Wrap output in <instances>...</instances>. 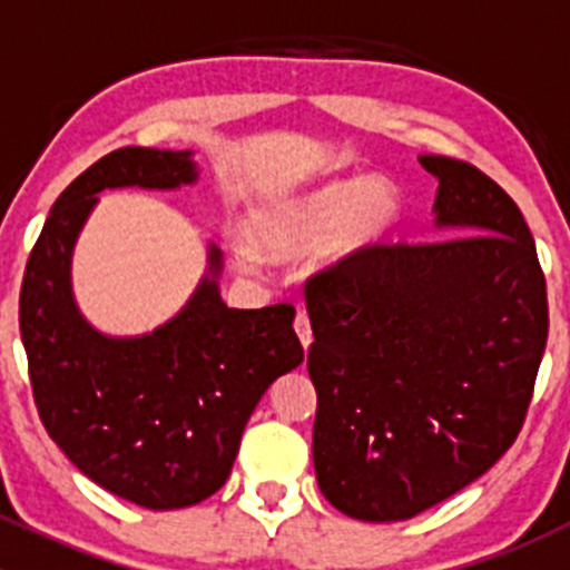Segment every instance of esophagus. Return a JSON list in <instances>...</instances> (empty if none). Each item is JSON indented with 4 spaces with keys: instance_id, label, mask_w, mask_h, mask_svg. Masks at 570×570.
Here are the masks:
<instances>
[{
    "instance_id": "obj_1",
    "label": "esophagus",
    "mask_w": 570,
    "mask_h": 570,
    "mask_svg": "<svg viewBox=\"0 0 570 570\" xmlns=\"http://www.w3.org/2000/svg\"><path fill=\"white\" fill-rule=\"evenodd\" d=\"M295 331H297V336H301V342H303V347L308 350V344H312V322H308V314L303 312V308H297V314H295Z\"/></svg>"
}]
</instances>
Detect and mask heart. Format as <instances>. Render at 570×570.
I'll return each mask as SVG.
<instances>
[{"instance_id":"b5f03b06","label":"heart","mask_w":570,"mask_h":570,"mask_svg":"<svg viewBox=\"0 0 570 570\" xmlns=\"http://www.w3.org/2000/svg\"><path fill=\"white\" fill-rule=\"evenodd\" d=\"M400 193L383 178H342L253 220V239L278 258L303 256L322 248L327 258H342L383 243L400 223ZM239 267L256 269L250 245H234Z\"/></svg>"}]
</instances>
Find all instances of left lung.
Listing matches in <instances>:
<instances>
[{"mask_svg":"<svg viewBox=\"0 0 570 570\" xmlns=\"http://www.w3.org/2000/svg\"><path fill=\"white\" fill-rule=\"evenodd\" d=\"M458 237L377 243L308 275L320 491L358 521H405L485 474L530 411L546 278L515 200L471 163L419 157Z\"/></svg>","mask_w":570,"mask_h":570,"instance_id":"obj_1","label":"left lung"}]
</instances>
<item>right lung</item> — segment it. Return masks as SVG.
<instances>
[{
	"label": "right lung",
	"instance_id": "obj_1",
	"mask_svg": "<svg viewBox=\"0 0 570 570\" xmlns=\"http://www.w3.org/2000/svg\"><path fill=\"white\" fill-rule=\"evenodd\" d=\"M193 178L187 151L107 154L55 200L21 281V342L46 433L85 476L148 510L220 491L256 402L303 361L295 308H228L212 281L151 336L107 338L79 317L68 262L96 193Z\"/></svg>",
	"mask_w": 570,
	"mask_h": 570
}]
</instances>
